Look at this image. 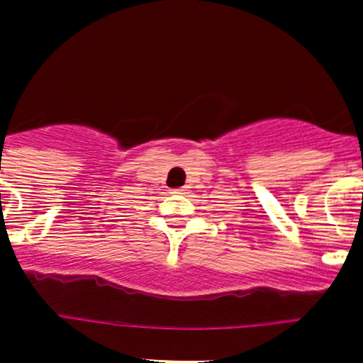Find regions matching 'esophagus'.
Masks as SVG:
<instances>
[{
	"label": "esophagus",
	"instance_id": "esophagus-1",
	"mask_svg": "<svg viewBox=\"0 0 363 363\" xmlns=\"http://www.w3.org/2000/svg\"><path fill=\"white\" fill-rule=\"evenodd\" d=\"M172 194H188V186L175 188V190H172Z\"/></svg>",
	"mask_w": 363,
	"mask_h": 363
}]
</instances>
